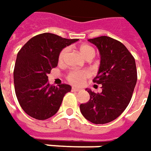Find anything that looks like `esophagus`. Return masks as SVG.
<instances>
[{
  "label": "esophagus",
  "instance_id": "1",
  "mask_svg": "<svg viewBox=\"0 0 151 151\" xmlns=\"http://www.w3.org/2000/svg\"><path fill=\"white\" fill-rule=\"evenodd\" d=\"M72 90H73V91H79L80 88H77V87H73V88H72Z\"/></svg>",
  "mask_w": 151,
  "mask_h": 151
}]
</instances>
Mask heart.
<instances>
[{
    "label": "heart",
    "instance_id": "1",
    "mask_svg": "<svg viewBox=\"0 0 151 151\" xmlns=\"http://www.w3.org/2000/svg\"><path fill=\"white\" fill-rule=\"evenodd\" d=\"M68 52V48H64V49L60 52L59 54V62L62 63L63 61V58L65 55ZM79 52L84 58L88 57L89 56H95V50L94 49L89 46L88 45H83L79 47ZM89 75V73L86 70H81V71H72L70 72L68 75V79L71 83H74V84H80L83 82V80L88 78Z\"/></svg>",
    "mask_w": 151,
    "mask_h": 151
}]
</instances>
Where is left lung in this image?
<instances>
[{
    "label": "left lung",
    "instance_id": "1",
    "mask_svg": "<svg viewBox=\"0 0 151 151\" xmlns=\"http://www.w3.org/2000/svg\"><path fill=\"white\" fill-rule=\"evenodd\" d=\"M98 48L101 63L94 82L102 85L95 94L86 88L90 95L87 103L80 105V111L95 124H104L117 118L131 101L137 82L135 60L126 46L108 36L89 39Z\"/></svg>",
    "mask_w": 151,
    "mask_h": 151
}]
</instances>
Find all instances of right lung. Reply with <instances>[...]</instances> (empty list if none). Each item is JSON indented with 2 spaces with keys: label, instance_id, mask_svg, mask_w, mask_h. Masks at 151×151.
<instances>
[{
  "label": "right lung",
  "instance_id": "add662e5",
  "mask_svg": "<svg viewBox=\"0 0 151 151\" xmlns=\"http://www.w3.org/2000/svg\"><path fill=\"white\" fill-rule=\"evenodd\" d=\"M78 40L45 33L30 39L17 53L13 72L15 93L29 116L45 120L58 111L64 95L72 87L64 83L51 86L47 75L57 66L63 49Z\"/></svg>",
  "mask_w": 151,
  "mask_h": 151
}]
</instances>
